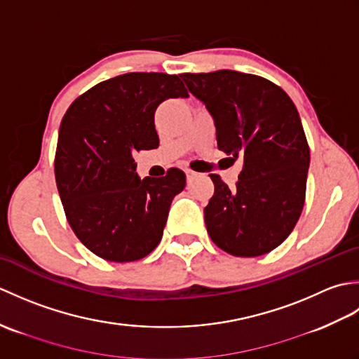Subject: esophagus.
<instances>
[{
    "label": "esophagus",
    "mask_w": 359,
    "mask_h": 359,
    "mask_svg": "<svg viewBox=\"0 0 359 359\" xmlns=\"http://www.w3.org/2000/svg\"><path fill=\"white\" fill-rule=\"evenodd\" d=\"M185 174H187V179H188V180H189V179H193L194 175H196V172H194V171H191V170H187V171H185Z\"/></svg>",
    "instance_id": "obj_1"
}]
</instances>
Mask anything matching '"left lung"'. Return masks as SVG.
Wrapping results in <instances>:
<instances>
[{"label":"left lung","mask_w":359,"mask_h":359,"mask_svg":"<svg viewBox=\"0 0 359 359\" xmlns=\"http://www.w3.org/2000/svg\"><path fill=\"white\" fill-rule=\"evenodd\" d=\"M180 77L215 120L217 148L243 160L231 189L210 174L215 196L203 215L211 241L233 256L269 253L293 231L306 201L310 149L294 103L257 75L222 69Z\"/></svg>","instance_id":"8db88e82"}]
</instances>
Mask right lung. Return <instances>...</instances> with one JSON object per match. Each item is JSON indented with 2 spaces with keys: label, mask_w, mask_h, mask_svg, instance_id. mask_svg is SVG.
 <instances>
[{
  "label": "right lung",
  "mask_w": 359,
  "mask_h": 359,
  "mask_svg": "<svg viewBox=\"0 0 359 359\" xmlns=\"http://www.w3.org/2000/svg\"><path fill=\"white\" fill-rule=\"evenodd\" d=\"M188 97L177 75L131 72L98 83L80 95L60 125L55 180L67 222L83 245L109 262H133L162 239L185 174L135 172L134 154L158 147L157 106Z\"/></svg>",
  "instance_id": "right-lung-1"
}]
</instances>
